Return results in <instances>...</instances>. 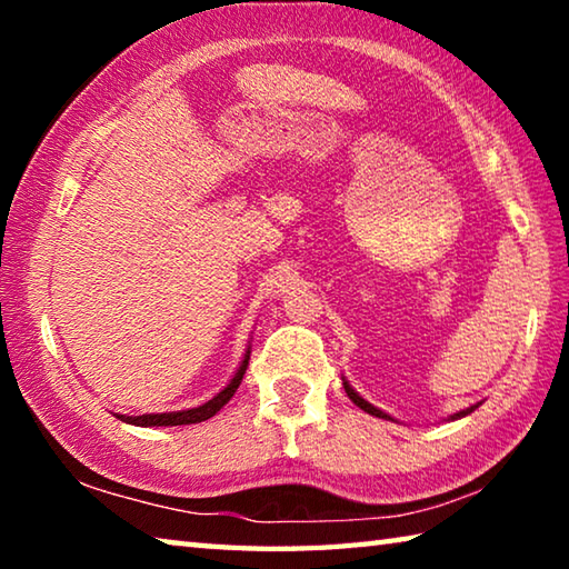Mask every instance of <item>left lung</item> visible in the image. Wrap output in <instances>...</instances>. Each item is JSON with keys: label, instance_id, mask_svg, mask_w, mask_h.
<instances>
[{"label": "left lung", "instance_id": "1", "mask_svg": "<svg viewBox=\"0 0 569 569\" xmlns=\"http://www.w3.org/2000/svg\"><path fill=\"white\" fill-rule=\"evenodd\" d=\"M343 389H346V393H349V399L356 403V407H359V409H363L366 413H371V417H379V419H391L393 421V417H389V413L387 411H381V409H377V407H373V403H369V401H366L363 397H359V391H356L353 387H351V383L349 381H346L343 379ZM479 407V403H471V407H467V409H461V411H457V413H451V417H449V421H455V419H461V417H467V413H471V411H475Z\"/></svg>", "mask_w": 569, "mask_h": 569}]
</instances>
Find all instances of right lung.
Returning a JSON list of instances; mask_svg holds the SVG:
<instances>
[{"label": "right lung", "mask_w": 569, "mask_h": 569, "mask_svg": "<svg viewBox=\"0 0 569 569\" xmlns=\"http://www.w3.org/2000/svg\"><path fill=\"white\" fill-rule=\"evenodd\" d=\"M248 359H250V343H248V349L243 353V361L238 363L233 379H230L226 387L216 393V397H210L208 401L200 403V407L180 409V411H162V413H140V417H128V413H114V417H118L124 423H132V427H182V423L206 421L210 417H216V413L223 409L230 399H233V393L240 387V381H243V373L248 369Z\"/></svg>", "instance_id": "obj_1"}]
</instances>
